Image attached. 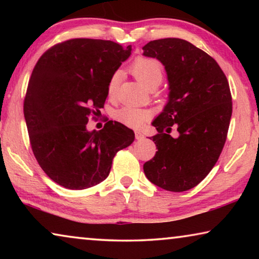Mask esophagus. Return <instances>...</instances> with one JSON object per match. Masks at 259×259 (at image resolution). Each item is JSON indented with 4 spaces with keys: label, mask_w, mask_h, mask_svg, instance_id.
Instances as JSON below:
<instances>
[{
    "label": "esophagus",
    "mask_w": 259,
    "mask_h": 259,
    "mask_svg": "<svg viewBox=\"0 0 259 259\" xmlns=\"http://www.w3.org/2000/svg\"><path fill=\"white\" fill-rule=\"evenodd\" d=\"M135 137H136V139H137V140H142L144 138V135L140 133V131H136Z\"/></svg>",
    "instance_id": "esophagus-1"
}]
</instances>
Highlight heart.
<instances>
[{
  "instance_id": "heart-1",
  "label": "heart",
  "mask_w": 259,
  "mask_h": 259,
  "mask_svg": "<svg viewBox=\"0 0 259 259\" xmlns=\"http://www.w3.org/2000/svg\"><path fill=\"white\" fill-rule=\"evenodd\" d=\"M130 72L144 87H146L150 90H154L163 80V66L159 60L150 58V57L136 58L134 63L131 64ZM119 81L120 73H114L107 84V93L109 96L115 95ZM115 119L120 123L131 126V128H139L150 119V113L146 109L125 106L120 108L115 113Z\"/></svg>"
}]
</instances>
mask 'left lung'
<instances>
[{
  "label": "left lung",
  "instance_id": "1",
  "mask_svg": "<svg viewBox=\"0 0 259 259\" xmlns=\"http://www.w3.org/2000/svg\"><path fill=\"white\" fill-rule=\"evenodd\" d=\"M143 50L163 64L169 82L168 103L152 122L157 152L145 162L144 172L163 190H191L211 171L226 142L232 116L229 82L212 57L182 38L151 41ZM172 127L179 131L175 139Z\"/></svg>",
  "mask_w": 259,
  "mask_h": 259
}]
</instances>
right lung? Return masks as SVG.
Wrapping results in <instances>:
<instances>
[{
	"mask_svg": "<svg viewBox=\"0 0 259 259\" xmlns=\"http://www.w3.org/2000/svg\"><path fill=\"white\" fill-rule=\"evenodd\" d=\"M133 47L94 38H72L51 47L30 75L24 115L35 159L47 176L68 190L102 183L113 157L135 140L116 121L88 131L106 100L107 84ZM93 117V119H94Z\"/></svg>",
	"mask_w": 259,
	"mask_h": 259,
	"instance_id": "obj_1",
	"label": "right lung"
}]
</instances>
